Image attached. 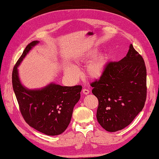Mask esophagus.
Wrapping results in <instances>:
<instances>
[{
    "label": "esophagus",
    "instance_id": "1",
    "mask_svg": "<svg viewBox=\"0 0 159 159\" xmlns=\"http://www.w3.org/2000/svg\"><path fill=\"white\" fill-rule=\"evenodd\" d=\"M82 93H83L84 95H87L89 93V91L87 89H84L83 90H82Z\"/></svg>",
    "mask_w": 159,
    "mask_h": 159
}]
</instances>
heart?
Returning a JSON list of instances; mask_svg holds the SVG:
<instances>
[{"label":"heart","instance_id":"obj_1","mask_svg":"<svg viewBox=\"0 0 159 159\" xmlns=\"http://www.w3.org/2000/svg\"><path fill=\"white\" fill-rule=\"evenodd\" d=\"M98 51L95 48L89 50L85 54H82L75 60V62L78 64L86 62L91 58L96 56ZM110 57L108 54H104L95 58L91 61L85 70V75L87 78L91 80H97L101 78L105 72L106 68L108 64ZM64 73L68 77L75 79L78 78V70L73 66L68 65L64 68Z\"/></svg>","mask_w":159,"mask_h":159}]
</instances>
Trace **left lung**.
<instances>
[{
    "mask_svg": "<svg viewBox=\"0 0 159 159\" xmlns=\"http://www.w3.org/2000/svg\"><path fill=\"white\" fill-rule=\"evenodd\" d=\"M98 101V122L114 132L132 123L144 107L147 97V70L143 58L133 45L124 58L108 62L101 77L91 84Z\"/></svg>",
    "mask_w": 159,
    "mask_h": 159,
    "instance_id": "left-lung-1",
    "label": "left lung"
}]
</instances>
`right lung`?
I'll list each match as a JSON object with an SVG mask.
<instances>
[{
	"instance_id": "1",
	"label": "right lung",
	"mask_w": 159,
	"mask_h": 159,
	"mask_svg": "<svg viewBox=\"0 0 159 159\" xmlns=\"http://www.w3.org/2000/svg\"><path fill=\"white\" fill-rule=\"evenodd\" d=\"M38 41L27 45L13 68L12 80L20 111L31 127L47 135H57L66 129L73 109L80 98L81 85L61 86L51 83L39 89H28L19 78L18 67Z\"/></svg>"
}]
</instances>
